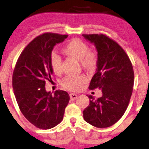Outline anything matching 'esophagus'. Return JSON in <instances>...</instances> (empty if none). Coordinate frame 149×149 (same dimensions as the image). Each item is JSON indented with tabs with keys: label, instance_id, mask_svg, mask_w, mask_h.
<instances>
[{
	"label": "esophagus",
	"instance_id": "obj_1",
	"mask_svg": "<svg viewBox=\"0 0 149 149\" xmlns=\"http://www.w3.org/2000/svg\"><path fill=\"white\" fill-rule=\"evenodd\" d=\"M69 96H70V98L71 99V100H76V99L78 98V95L75 94V93H70Z\"/></svg>",
	"mask_w": 149,
	"mask_h": 149
}]
</instances>
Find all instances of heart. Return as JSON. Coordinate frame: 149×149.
<instances>
[{
	"label": "heart",
	"instance_id": "1",
	"mask_svg": "<svg viewBox=\"0 0 149 149\" xmlns=\"http://www.w3.org/2000/svg\"><path fill=\"white\" fill-rule=\"evenodd\" d=\"M89 47L86 43L78 39L71 40L63 49V52L71 58L80 61L81 65L85 69L92 71L95 69L97 63V56L95 53L88 52ZM50 66L55 74H58L61 71V60L56 54L50 58ZM86 82L84 76H69L65 77L61 82L64 88L70 91H77L82 88Z\"/></svg>",
	"mask_w": 149,
	"mask_h": 149
}]
</instances>
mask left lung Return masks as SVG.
<instances>
[{"label": "left lung", "mask_w": 149, "mask_h": 149, "mask_svg": "<svg viewBox=\"0 0 149 149\" xmlns=\"http://www.w3.org/2000/svg\"><path fill=\"white\" fill-rule=\"evenodd\" d=\"M82 36L94 44L97 52V69L88 88L102 92L97 100L87 95L90 104L83 111V116L91 125L108 127L122 117L128 106L134 82L133 66L124 49L106 35Z\"/></svg>", "instance_id": "8db88e82"}]
</instances>
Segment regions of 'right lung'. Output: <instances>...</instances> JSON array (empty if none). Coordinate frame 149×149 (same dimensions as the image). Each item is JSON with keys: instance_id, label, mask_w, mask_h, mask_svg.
<instances>
[{"instance_id": "obj_1", "label": "right lung", "mask_w": 149, "mask_h": 149, "mask_svg": "<svg viewBox=\"0 0 149 149\" xmlns=\"http://www.w3.org/2000/svg\"><path fill=\"white\" fill-rule=\"evenodd\" d=\"M68 35L47 33L35 38L21 53L13 73L12 84L19 110L37 127L48 130L62 121L69 101L66 91L45 90L53 74L52 51Z\"/></svg>"}]
</instances>
